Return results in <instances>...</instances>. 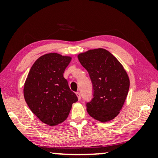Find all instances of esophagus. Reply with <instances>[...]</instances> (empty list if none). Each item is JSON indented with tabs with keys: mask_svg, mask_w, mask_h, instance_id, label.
I'll return each mask as SVG.
<instances>
[{
	"mask_svg": "<svg viewBox=\"0 0 158 158\" xmlns=\"http://www.w3.org/2000/svg\"><path fill=\"white\" fill-rule=\"evenodd\" d=\"M76 95H77V98H78V100H80V99H81V94H80L79 92H76Z\"/></svg>",
	"mask_w": 158,
	"mask_h": 158,
	"instance_id": "1",
	"label": "esophagus"
}]
</instances>
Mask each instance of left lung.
<instances>
[{"label": "left lung", "mask_w": 158, "mask_h": 158, "mask_svg": "<svg viewBox=\"0 0 158 158\" xmlns=\"http://www.w3.org/2000/svg\"><path fill=\"white\" fill-rule=\"evenodd\" d=\"M91 80L93 98L86 103L87 111L101 122L119 114L128 94L129 79L122 64L106 49H90L77 56Z\"/></svg>", "instance_id": "obj_1"}]
</instances>
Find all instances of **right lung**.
Wrapping results in <instances>:
<instances>
[{"mask_svg":"<svg viewBox=\"0 0 158 158\" xmlns=\"http://www.w3.org/2000/svg\"><path fill=\"white\" fill-rule=\"evenodd\" d=\"M70 57L57 53L42 55L30 69L23 87L26 102L40 121L55 126L68 118L77 97L70 89L63 73Z\"/></svg>","mask_w":158,"mask_h":158,"instance_id":"obj_1","label":"right lung"}]
</instances>
